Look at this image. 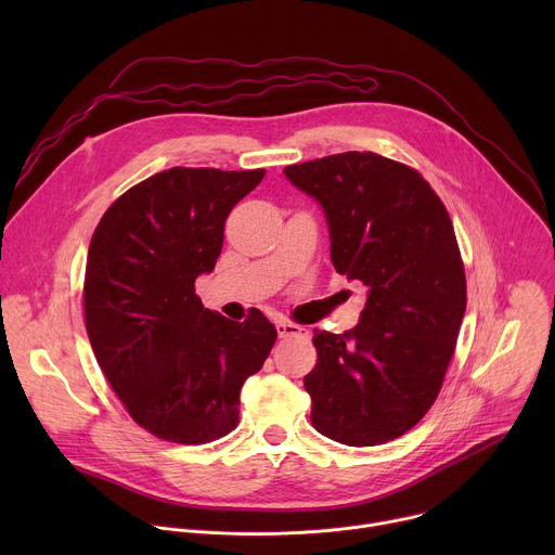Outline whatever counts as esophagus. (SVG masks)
I'll return each mask as SVG.
<instances>
[{"instance_id":"1","label":"esophagus","mask_w":555,"mask_h":555,"mask_svg":"<svg viewBox=\"0 0 555 555\" xmlns=\"http://www.w3.org/2000/svg\"><path fill=\"white\" fill-rule=\"evenodd\" d=\"M276 334H279V338H292V336H300V338H305V336H307V330H305V327H300V325H294V323H285V321H281V323H276Z\"/></svg>"}]
</instances>
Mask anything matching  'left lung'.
Instances as JSON below:
<instances>
[{"label": "left lung", "mask_w": 555, "mask_h": 555, "mask_svg": "<svg viewBox=\"0 0 555 555\" xmlns=\"http://www.w3.org/2000/svg\"><path fill=\"white\" fill-rule=\"evenodd\" d=\"M283 173L321 204L336 272L366 285L356 330H313L319 362L302 379L311 424L356 448L398 439L437 400L465 313L448 210L417 171L371 151Z\"/></svg>", "instance_id": "8db88e82"}]
</instances>
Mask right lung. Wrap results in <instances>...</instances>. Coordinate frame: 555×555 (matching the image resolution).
I'll use <instances>...</instances> for the list:
<instances>
[{
	"instance_id": "1",
	"label": "right lung",
	"mask_w": 555,
	"mask_h": 555,
	"mask_svg": "<svg viewBox=\"0 0 555 555\" xmlns=\"http://www.w3.org/2000/svg\"><path fill=\"white\" fill-rule=\"evenodd\" d=\"M266 171L176 167L129 189L94 230L86 325L94 356L129 415L173 443L236 428L244 382L276 330L257 309L234 323L206 309L195 279L215 270L223 223Z\"/></svg>"
}]
</instances>
